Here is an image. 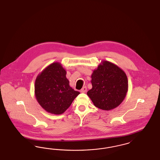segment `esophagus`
Returning <instances> with one entry per match:
<instances>
[{"label":"esophagus","instance_id":"esophagus-1","mask_svg":"<svg viewBox=\"0 0 160 160\" xmlns=\"http://www.w3.org/2000/svg\"><path fill=\"white\" fill-rule=\"evenodd\" d=\"M86 91H87V88H86V86L83 87V88L81 89V91H80V92H81L82 93H85Z\"/></svg>","mask_w":160,"mask_h":160}]
</instances>
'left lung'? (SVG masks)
Instances as JSON below:
<instances>
[{"label":"left lung","instance_id":"8db88e82","mask_svg":"<svg viewBox=\"0 0 160 160\" xmlns=\"http://www.w3.org/2000/svg\"><path fill=\"white\" fill-rule=\"evenodd\" d=\"M92 88L87 92L94 106L104 110L119 106L126 97L128 82L125 72L108 61L101 62L91 76Z\"/></svg>","mask_w":160,"mask_h":160}]
</instances>
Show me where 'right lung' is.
I'll return each instance as SVG.
<instances>
[{
    "label": "right lung",
    "mask_w": 160,
    "mask_h": 160,
    "mask_svg": "<svg viewBox=\"0 0 160 160\" xmlns=\"http://www.w3.org/2000/svg\"><path fill=\"white\" fill-rule=\"evenodd\" d=\"M66 74L61 63L54 62L46 67L36 78V99L48 113L62 114L80 93L70 87Z\"/></svg>",
    "instance_id": "add662e5"
}]
</instances>
